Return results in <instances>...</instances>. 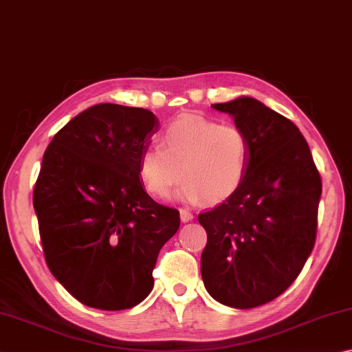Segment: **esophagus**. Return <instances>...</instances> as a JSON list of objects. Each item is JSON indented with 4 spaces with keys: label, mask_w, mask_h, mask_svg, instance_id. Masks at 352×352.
I'll return each instance as SVG.
<instances>
[{
    "label": "esophagus",
    "mask_w": 352,
    "mask_h": 352,
    "mask_svg": "<svg viewBox=\"0 0 352 352\" xmlns=\"http://www.w3.org/2000/svg\"><path fill=\"white\" fill-rule=\"evenodd\" d=\"M181 221L182 223H188V221L193 219V213L190 210H186V208H181Z\"/></svg>",
    "instance_id": "esophagus-1"
}]
</instances>
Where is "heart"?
<instances>
[{
    "label": "heart",
    "mask_w": 352,
    "mask_h": 352,
    "mask_svg": "<svg viewBox=\"0 0 352 352\" xmlns=\"http://www.w3.org/2000/svg\"><path fill=\"white\" fill-rule=\"evenodd\" d=\"M139 159V177L156 198H166L184 177V201L223 202L235 195L245 177L250 144L241 128L193 114L171 122Z\"/></svg>",
    "instance_id": "b5f03b06"
}]
</instances>
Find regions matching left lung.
Returning <instances> with one entry per match:
<instances>
[{
  "mask_svg": "<svg viewBox=\"0 0 352 352\" xmlns=\"http://www.w3.org/2000/svg\"><path fill=\"white\" fill-rule=\"evenodd\" d=\"M212 107L233 116L250 154L238 192L199 213L207 232L201 275L219 303L250 309L285 292L311 255L322 177L303 134L285 116L252 97Z\"/></svg>",
  "mask_w": 352,
  "mask_h": 352,
  "instance_id": "left-lung-1",
  "label": "left lung"
}]
</instances>
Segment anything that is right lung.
Wrapping results in <instances>:
<instances>
[{"mask_svg":"<svg viewBox=\"0 0 352 352\" xmlns=\"http://www.w3.org/2000/svg\"><path fill=\"white\" fill-rule=\"evenodd\" d=\"M159 120L144 108L100 103L74 117L46 148L34 208L49 270L80 303L129 309L151 292L162 245L179 229L139 179Z\"/></svg>","mask_w":352,"mask_h":352,"instance_id":"add662e5","label":"right lung"}]
</instances>
